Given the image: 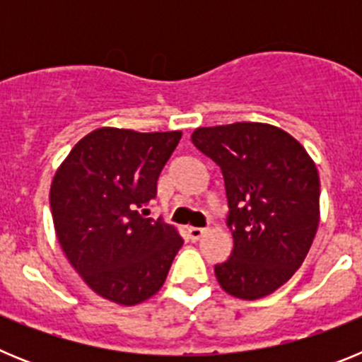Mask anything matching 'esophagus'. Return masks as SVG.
I'll return each mask as SVG.
<instances>
[{"label": "esophagus", "instance_id": "esophagus-1", "mask_svg": "<svg viewBox=\"0 0 362 362\" xmlns=\"http://www.w3.org/2000/svg\"><path fill=\"white\" fill-rule=\"evenodd\" d=\"M204 232H206V230H204V228L190 226V228L187 230V235H188V239H190V241H199V239L204 235Z\"/></svg>", "mask_w": 362, "mask_h": 362}]
</instances>
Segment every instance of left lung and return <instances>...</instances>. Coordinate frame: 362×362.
I'll list each match as a JSON object with an SVG mask.
<instances>
[{"label": "left lung", "mask_w": 362, "mask_h": 362, "mask_svg": "<svg viewBox=\"0 0 362 362\" xmlns=\"http://www.w3.org/2000/svg\"><path fill=\"white\" fill-rule=\"evenodd\" d=\"M197 150L225 177L233 248L214 272L221 288L254 300L283 286L303 264L319 225V174L305 146L268 123L201 127Z\"/></svg>", "instance_id": "obj_1"}]
</instances>
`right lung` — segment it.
Segmentation results:
<instances>
[{"label":"right lung","instance_id":"1","mask_svg":"<svg viewBox=\"0 0 362 362\" xmlns=\"http://www.w3.org/2000/svg\"><path fill=\"white\" fill-rule=\"evenodd\" d=\"M183 134L103 127L76 143L50 185L57 241L98 296L139 305L165 283L183 239L139 210Z\"/></svg>","mask_w":362,"mask_h":362}]
</instances>
